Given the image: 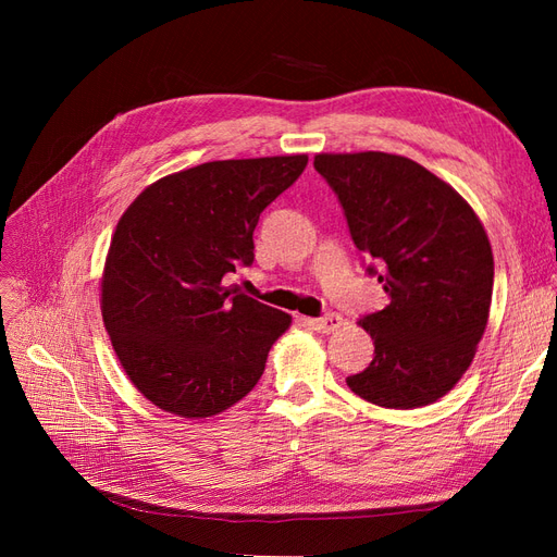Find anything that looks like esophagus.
<instances>
[{
	"label": "esophagus",
	"instance_id": "obj_1",
	"mask_svg": "<svg viewBox=\"0 0 557 557\" xmlns=\"http://www.w3.org/2000/svg\"><path fill=\"white\" fill-rule=\"evenodd\" d=\"M307 323H309L315 332H320V334H334L336 330H339V327L344 325V318H342L339 313H327V315H323V318H311V320H307Z\"/></svg>",
	"mask_w": 557,
	"mask_h": 557
}]
</instances>
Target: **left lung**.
<instances>
[{
	"label": "left lung",
	"instance_id": "1",
	"mask_svg": "<svg viewBox=\"0 0 557 557\" xmlns=\"http://www.w3.org/2000/svg\"><path fill=\"white\" fill-rule=\"evenodd\" d=\"M352 244L376 260L391 305L360 320L374 360L346 383L385 409L432 404L462 379L491 315V239L467 199L404 156L318 153Z\"/></svg>",
	"mask_w": 557,
	"mask_h": 557
}]
</instances>
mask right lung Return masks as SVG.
<instances>
[{"label":"right lung","mask_w":557,"mask_h":557,"mask_svg":"<svg viewBox=\"0 0 557 557\" xmlns=\"http://www.w3.org/2000/svg\"><path fill=\"white\" fill-rule=\"evenodd\" d=\"M307 162L301 153L197 164L150 183L121 215L99 301L127 379L158 409L211 418L260 381L293 318L225 274L256 258L260 213Z\"/></svg>","instance_id":"right-lung-1"}]
</instances>
